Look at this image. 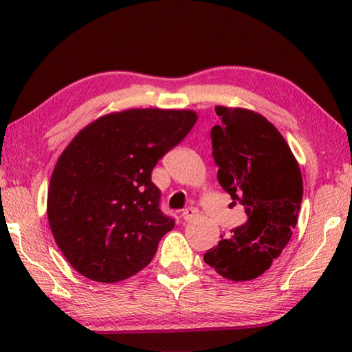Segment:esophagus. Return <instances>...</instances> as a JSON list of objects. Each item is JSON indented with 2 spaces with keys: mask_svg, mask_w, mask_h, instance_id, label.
I'll list each match as a JSON object with an SVG mask.
<instances>
[{
  "mask_svg": "<svg viewBox=\"0 0 352 352\" xmlns=\"http://www.w3.org/2000/svg\"><path fill=\"white\" fill-rule=\"evenodd\" d=\"M182 216L184 220H186V222H192V220L199 217V210L197 208H186V210L183 211Z\"/></svg>",
  "mask_w": 352,
  "mask_h": 352,
  "instance_id": "1",
  "label": "esophagus"
}]
</instances>
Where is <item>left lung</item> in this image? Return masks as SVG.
I'll use <instances>...</instances> for the list:
<instances>
[{"label": "left lung", "mask_w": 352, "mask_h": 352, "mask_svg": "<svg viewBox=\"0 0 352 352\" xmlns=\"http://www.w3.org/2000/svg\"><path fill=\"white\" fill-rule=\"evenodd\" d=\"M211 129L217 180L248 222L208 250L204 261L230 281H250L270 269L287 245L302 200V175L287 141L273 124L241 107L217 105ZM223 237V236H222Z\"/></svg>", "instance_id": "left-lung-1"}]
</instances>
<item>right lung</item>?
<instances>
[{"instance_id":"add662e5","label":"right lung","mask_w":352,"mask_h":352,"mask_svg":"<svg viewBox=\"0 0 352 352\" xmlns=\"http://www.w3.org/2000/svg\"><path fill=\"white\" fill-rule=\"evenodd\" d=\"M197 121L194 110L129 109L83 127L65 147L47 188L57 247L91 281L119 283L151 264L175 222L160 211L152 169Z\"/></svg>"}]
</instances>
